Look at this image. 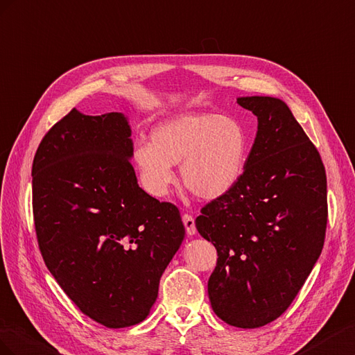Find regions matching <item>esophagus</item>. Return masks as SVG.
I'll list each match as a JSON object with an SVG mask.
<instances>
[{
  "label": "esophagus",
  "mask_w": 355,
  "mask_h": 355,
  "mask_svg": "<svg viewBox=\"0 0 355 355\" xmlns=\"http://www.w3.org/2000/svg\"><path fill=\"white\" fill-rule=\"evenodd\" d=\"M183 223H184V227H186L187 235L193 236V235L196 234V226H195L193 217L189 216V214H184V216H183Z\"/></svg>",
  "instance_id": "34e87169"
}]
</instances>
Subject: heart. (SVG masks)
<instances>
[{
    "mask_svg": "<svg viewBox=\"0 0 355 355\" xmlns=\"http://www.w3.org/2000/svg\"><path fill=\"white\" fill-rule=\"evenodd\" d=\"M248 137L230 116L181 113L156 125L150 144L134 148L139 181L151 196L164 198L175 183L180 164L183 184L200 199L229 195L244 174Z\"/></svg>",
    "mask_w": 355,
    "mask_h": 355,
    "instance_id": "1",
    "label": "heart"
}]
</instances>
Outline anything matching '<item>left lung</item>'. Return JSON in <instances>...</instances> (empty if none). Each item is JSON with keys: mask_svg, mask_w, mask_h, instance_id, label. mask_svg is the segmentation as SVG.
Returning a JSON list of instances; mask_svg holds the SVG:
<instances>
[{"mask_svg": "<svg viewBox=\"0 0 355 355\" xmlns=\"http://www.w3.org/2000/svg\"><path fill=\"white\" fill-rule=\"evenodd\" d=\"M236 103L257 116L254 144L236 187L202 208L195 223L218 256L208 281L212 309L230 326L256 329L286 312L321 254L327 178L284 101Z\"/></svg>", "mask_w": 355, "mask_h": 355, "instance_id": "obj_1", "label": "left lung"}]
</instances>
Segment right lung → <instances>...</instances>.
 <instances>
[{"instance_id":"right-lung-1","label":"right lung","mask_w":355,"mask_h":355,"mask_svg":"<svg viewBox=\"0 0 355 355\" xmlns=\"http://www.w3.org/2000/svg\"><path fill=\"white\" fill-rule=\"evenodd\" d=\"M123 113L73 108L40 143L33 208L50 273L85 315L110 329L147 318L184 239L180 211L138 186Z\"/></svg>"}]
</instances>
